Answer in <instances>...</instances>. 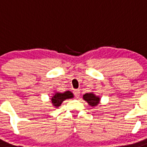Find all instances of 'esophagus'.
<instances>
[{
  "label": "esophagus",
  "instance_id": "esophagus-1",
  "mask_svg": "<svg viewBox=\"0 0 147 147\" xmlns=\"http://www.w3.org/2000/svg\"><path fill=\"white\" fill-rule=\"evenodd\" d=\"M74 94H75V96H76V98H79V96H80L79 90H74Z\"/></svg>",
  "mask_w": 147,
  "mask_h": 147
}]
</instances>
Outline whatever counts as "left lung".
Listing matches in <instances>:
<instances>
[{
  "mask_svg": "<svg viewBox=\"0 0 147 147\" xmlns=\"http://www.w3.org/2000/svg\"><path fill=\"white\" fill-rule=\"evenodd\" d=\"M83 99L88 103V105L91 107H96L100 102L101 98L98 96L95 95L92 92L89 93H85L83 96Z\"/></svg>",
  "mask_w": 147,
  "mask_h": 147,
  "instance_id": "1",
  "label": "left lung"
}]
</instances>
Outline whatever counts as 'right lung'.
<instances>
[{"instance_id":"1","label":"right lung","mask_w":147,"mask_h":147,"mask_svg":"<svg viewBox=\"0 0 147 147\" xmlns=\"http://www.w3.org/2000/svg\"><path fill=\"white\" fill-rule=\"evenodd\" d=\"M72 98H74V95L69 90L66 91V92H60L55 91L51 98H50V99L53 107L55 108H58L61 105V104H62V102L63 101Z\"/></svg>"}]
</instances>
